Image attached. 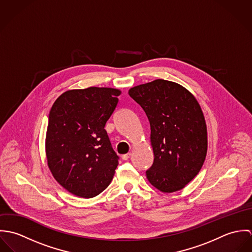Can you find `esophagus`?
I'll return each mask as SVG.
<instances>
[{
  "mask_svg": "<svg viewBox=\"0 0 252 252\" xmlns=\"http://www.w3.org/2000/svg\"><path fill=\"white\" fill-rule=\"evenodd\" d=\"M131 155H132L131 152H129V153H127V154H124V155H122V159H123V160H128V159L131 157Z\"/></svg>",
  "mask_w": 252,
  "mask_h": 252,
  "instance_id": "esophagus-1",
  "label": "esophagus"
}]
</instances>
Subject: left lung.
<instances>
[{"label":"left lung","instance_id":"obj_1","mask_svg":"<svg viewBox=\"0 0 252 252\" xmlns=\"http://www.w3.org/2000/svg\"><path fill=\"white\" fill-rule=\"evenodd\" d=\"M150 124L154 161L146 178L163 193L181 190L200 172L208 151L205 116L194 95L179 83L155 79L130 88Z\"/></svg>","mask_w":252,"mask_h":252}]
</instances>
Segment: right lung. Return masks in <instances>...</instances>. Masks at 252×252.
Segmentation results:
<instances>
[{"instance_id": "add662e5", "label": "right lung", "mask_w": 252, "mask_h": 252, "mask_svg": "<svg viewBox=\"0 0 252 252\" xmlns=\"http://www.w3.org/2000/svg\"><path fill=\"white\" fill-rule=\"evenodd\" d=\"M120 94L108 87L72 89L61 94L49 111L47 166L56 181L76 197L99 195L114 176L118 156L105 126Z\"/></svg>"}]
</instances>
